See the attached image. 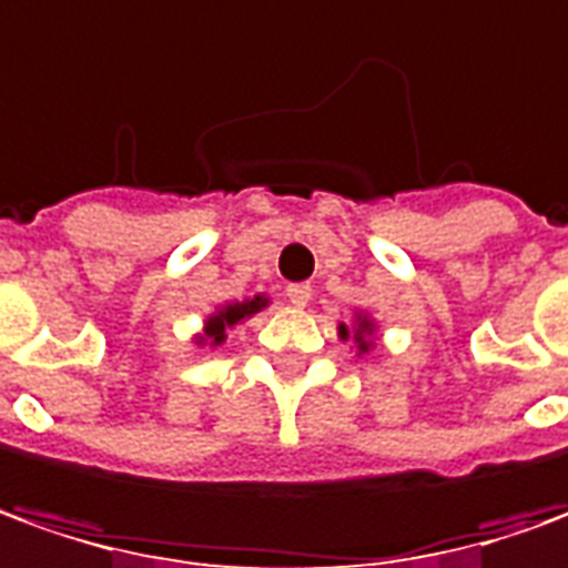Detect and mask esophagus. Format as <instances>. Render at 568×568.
I'll use <instances>...</instances> for the list:
<instances>
[{
    "instance_id": "1",
    "label": "esophagus",
    "mask_w": 568,
    "mask_h": 568,
    "mask_svg": "<svg viewBox=\"0 0 568 568\" xmlns=\"http://www.w3.org/2000/svg\"><path fill=\"white\" fill-rule=\"evenodd\" d=\"M287 300H291L296 308L308 306V300H312V287H308V284H291V287H287Z\"/></svg>"
}]
</instances>
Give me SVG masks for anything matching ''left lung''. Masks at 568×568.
Listing matches in <instances>:
<instances>
[{"label":"left lung","mask_w":568,"mask_h":568,"mask_svg":"<svg viewBox=\"0 0 568 568\" xmlns=\"http://www.w3.org/2000/svg\"><path fill=\"white\" fill-rule=\"evenodd\" d=\"M336 334H339V339H352L355 355H367V352L374 349V334H377V324H374V318H371L367 312H355V322H352V327H346V324L339 322Z\"/></svg>","instance_id":"8db88e82"}]
</instances>
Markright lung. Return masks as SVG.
Returning a JSON list of instances; mask_svg holds the SVG:
<instances>
[{"label": "right lung", "mask_w": 568, "mask_h": 568, "mask_svg": "<svg viewBox=\"0 0 568 568\" xmlns=\"http://www.w3.org/2000/svg\"><path fill=\"white\" fill-rule=\"evenodd\" d=\"M272 300L265 296V293H256V296H250V300H241V303H225V306H216V312H210L206 315V322H203L201 334H194V346L203 349V346H210V349H216L222 346L225 339H229V331L237 327L246 318H253L256 312L268 306Z\"/></svg>", "instance_id": "1"}]
</instances>
